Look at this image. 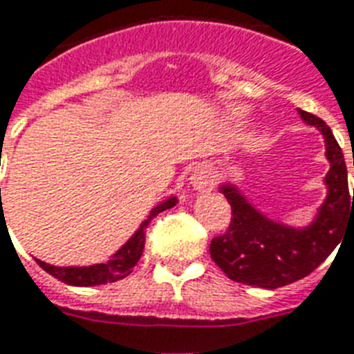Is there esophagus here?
Instances as JSON below:
<instances>
[{
    "instance_id": "obj_1",
    "label": "esophagus",
    "mask_w": 354,
    "mask_h": 354,
    "mask_svg": "<svg viewBox=\"0 0 354 354\" xmlns=\"http://www.w3.org/2000/svg\"><path fill=\"white\" fill-rule=\"evenodd\" d=\"M216 183V175L212 171L210 164H199L192 169L190 185L197 192H210Z\"/></svg>"
}]
</instances>
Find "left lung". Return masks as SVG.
<instances>
[{"instance_id": "1", "label": "left lung", "mask_w": 354, "mask_h": 354, "mask_svg": "<svg viewBox=\"0 0 354 354\" xmlns=\"http://www.w3.org/2000/svg\"><path fill=\"white\" fill-rule=\"evenodd\" d=\"M298 113L324 135L330 166L324 179L327 195L309 225L292 226L265 216L237 185L225 180L219 192L232 206V221L226 234L212 239L210 256L237 283L278 289L309 276L340 243L347 223L354 225V194L351 201L340 146L322 118L301 109Z\"/></svg>"}]
</instances>
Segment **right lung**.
Masks as SVG:
<instances>
[{"instance_id": "1", "label": "right lung", "mask_w": 354, "mask_h": 354, "mask_svg": "<svg viewBox=\"0 0 354 354\" xmlns=\"http://www.w3.org/2000/svg\"><path fill=\"white\" fill-rule=\"evenodd\" d=\"M177 203H179L177 197L171 195L168 199L160 201L157 206H153L148 217L140 223L137 232L106 263H97V265H89V267H56V265H49L41 259H36V263L44 268L45 272H49L53 278L60 279L67 285H73V287H95V285L113 283L118 279L128 278L133 272V267L137 265L140 256H142L146 228H148L149 221L160 212L174 208Z\"/></svg>"}]
</instances>
